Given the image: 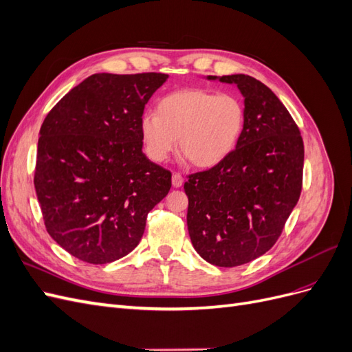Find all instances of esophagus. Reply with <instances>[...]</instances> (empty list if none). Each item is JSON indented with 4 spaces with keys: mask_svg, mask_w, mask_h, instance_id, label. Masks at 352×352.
Instances as JSON below:
<instances>
[{
    "mask_svg": "<svg viewBox=\"0 0 352 352\" xmlns=\"http://www.w3.org/2000/svg\"><path fill=\"white\" fill-rule=\"evenodd\" d=\"M172 184L175 188H180L184 185V176L179 175V173H173L172 176Z\"/></svg>",
    "mask_w": 352,
    "mask_h": 352,
    "instance_id": "1",
    "label": "esophagus"
}]
</instances>
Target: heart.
<instances>
[{"mask_svg": "<svg viewBox=\"0 0 352 352\" xmlns=\"http://www.w3.org/2000/svg\"><path fill=\"white\" fill-rule=\"evenodd\" d=\"M245 127L243 102L232 94L180 89L158 100L155 114H144L140 131L145 151L163 163L179 148L197 167L223 162Z\"/></svg>", "mask_w": 352, "mask_h": 352, "instance_id": "heart-1", "label": "heart"}]
</instances>
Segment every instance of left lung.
Masks as SVG:
<instances>
[{
	"label": "left lung",
	"mask_w": 352,
	"mask_h": 352,
	"mask_svg": "<svg viewBox=\"0 0 352 352\" xmlns=\"http://www.w3.org/2000/svg\"><path fill=\"white\" fill-rule=\"evenodd\" d=\"M219 80L235 83L243 95L245 127L223 162L188 176L186 221L202 258L236 267L279 239L301 195L304 142L289 111L264 83L248 74Z\"/></svg>",
	"instance_id": "left-lung-1"
}]
</instances>
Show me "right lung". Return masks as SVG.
<instances>
[{
  "label": "right lung",
  "instance_id": "add662e5",
  "mask_svg": "<svg viewBox=\"0 0 352 352\" xmlns=\"http://www.w3.org/2000/svg\"><path fill=\"white\" fill-rule=\"evenodd\" d=\"M164 73H97L41 126L34 184L47 232L85 263L105 264L140 243L172 173L142 153L145 104Z\"/></svg>",
  "mask_w": 352,
  "mask_h": 352
}]
</instances>
